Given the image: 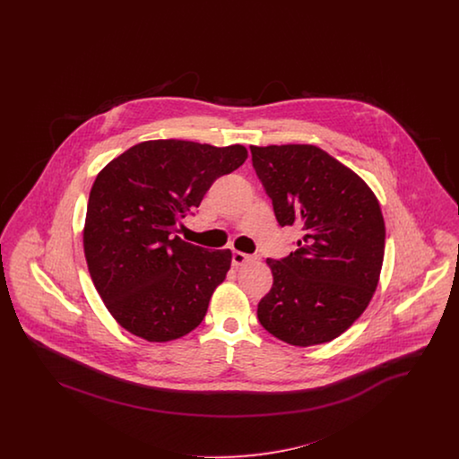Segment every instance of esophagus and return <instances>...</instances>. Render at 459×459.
<instances>
[{
  "label": "esophagus",
  "mask_w": 459,
  "mask_h": 459,
  "mask_svg": "<svg viewBox=\"0 0 459 459\" xmlns=\"http://www.w3.org/2000/svg\"><path fill=\"white\" fill-rule=\"evenodd\" d=\"M253 260H255V258H253L251 255H246V253H240V251H234V253H232V264H234V266H240V264L253 262Z\"/></svg>",
  "instance_id": "esophagus-1"
}]
</instances>
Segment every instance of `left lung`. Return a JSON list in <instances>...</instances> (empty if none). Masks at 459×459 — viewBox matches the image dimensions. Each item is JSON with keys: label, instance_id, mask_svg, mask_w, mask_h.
I'll list each match as a JSON object with an SVG mask.
<instances>
[{"label": "left lung", "instance_id": "8db88e82", "mask_svg": "<svg viewBox=\"0 0 459 459\" xmlns=\"http://www.w3.org/2000/svg\"><path fill=\"white\" fill-rule=\"evenodd\" d=\"M251 154L279 225L303 230L296 251L266 260L273 285L258 320L287 344H324L359 318L377 289L385 247L380 204L363 178L316 146H251Z\"/></svg>", "mask_w": 459, "mask_h": 459}]
</instances>
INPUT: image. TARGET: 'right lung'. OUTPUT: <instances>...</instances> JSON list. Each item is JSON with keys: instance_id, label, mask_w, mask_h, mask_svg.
<instances>
[{"instance_id": "1", "label": "right lung", "mask_w": 459, "mask_h": 459, "mask_svg": "<svg viewBox=\"0 0 459 459\" xmlns=\"http://www.w3.org/2000/svg\"><path fill=\"white\" fill-rule=\"evenodd\" d=\"M244 146L158 139L132 146L96 177L84 253L113 318L150 342L174 341L203 322L232 253L175 236L212 184L246 161Z\"/></svg>"}]
</instances>
